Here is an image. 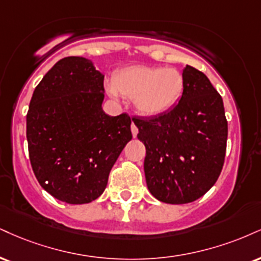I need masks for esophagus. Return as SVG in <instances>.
Wrapping results in <instances>:
<instances>
[{"label": "esophagus", "mask_w": 261, "mask_h": 261, "mask_svg": "<svg viewBox=\"0 0 261 261\" xmlns=\"http://www.w3.org/2000/svg\"><path fill=\"white\" fill-rule=\"evenodd\" d=\"M131 133H133V136L134 137H136L137 134H139V128H137V126L134 124V122H133V124H131Z\"/></svg>", "instance_id": "1"}]
</instances>
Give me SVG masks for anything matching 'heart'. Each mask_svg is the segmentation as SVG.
I'll return each mask as SVG.
<instances>
[{
    "label": "heart",
    "instance_id": "b5f03b06",
    "mask_svg": "<svg viewBox=\"0 0 261 261\" xmlns=\"http://www.w3.org/2000/svg\"><path fill=\"white\" fill-rule=\"evenodd\" d=\"M185 79L180 71L163 67L122 68L114 75L108 91L112 96L134 98L137 111L144 115H159L170 111L180 100Z\"/></svg>",
    "mask_w": 261,
    "mask_h": 261
}]
</instances>
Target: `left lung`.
I'll return each mask as SVG.
<instances>
[{
    "label": "left lung",
    "instance_id": "left-lung-1",
    "mask_svg": "<svg viewBox=\"0 0 261 261\" xmlns=\"http://www.w3.org/2000/svg\"><path fill=\"white\" fill-rule=\"evenodd\" d=\"M185 89L171 111L134 117L146 147L144 175L161 202L186 204L214 186L225 162L227 120L220 93L206 75L186 65Z\"/></svg>",
    "mask_w": 261,
    "mask_h": 261
}]
</instances>
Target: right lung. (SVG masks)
I'll list each match as a JSON object with an SVG mask.
<instances>
[{
	"label": "right lung",
	"mask_w": 261,
	"mask_h": 261,
	"mask_svg": "<svg viewBox=\"0 0 261 261\" xmlns=\"http://www.w3.org/2000/svg\"><path fill=\"white\" fill-rule=\"evenodd\" d=\"M105 75L89 59L65 57L37 85L27 114L30 164L43 190L85 204L106 190L111 169L133 139L126 113L102 109Z\"/></svg>",
	"instance_id": "add662e5"
}]
</instances>
